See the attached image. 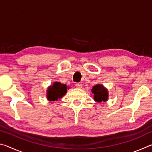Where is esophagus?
I'll list each match as a JSON object with an SVG mask.
<instances>
[{
	"instance_id": "34e87169",
	"label": "esophagus",
	"mask_w": 152,
	"mask_h": 152,
	"mask_svg": "<svg viewBox=\"0 0 152 152\" xmlns=\"http://www.w3.org/2000/svg\"><path fill=\"white\" fill-rule=\"evenodd\" d=\"M76 87L77 88H81L82 87V84H80V83H76Z\"/></svg>"
}]
</instances>
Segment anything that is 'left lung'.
Wrapping results in <instances>:
<instances>
[{"label":"left lung","mask_w":152,"mask_h":152,"mask_svg":"<svg viewBox=\"0 0 152 152\" xmlns=\"http://www.w3.org/2000/svg\"><path fill=\"white\" fill-rule=\"evenodd\" d=\"M93 99L97 102H106L109 99V91L107 88L101 84H97L91 90Z\"/></svg>","instance_id":"8db88e82"}]
</instances>
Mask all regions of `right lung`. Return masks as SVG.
<instances>
[{
  "label": "right lung",
  "instance_id": "1",
  "mask_svg": "<svg viewBox=\"0 0 152 152\" xmlns=\"http://www.w3.org/2000/svg\"><path fill=\"white\" fill-rule=\"evenodd\" d=\"M69 87L66 84H61L59 82H53L52 85L49 86L47 89V99L50 102L58 101L66 94L67 89Z\"/></svg>",
  "mask_w": 152,
  "mask_h": 152
}]
</instances>
